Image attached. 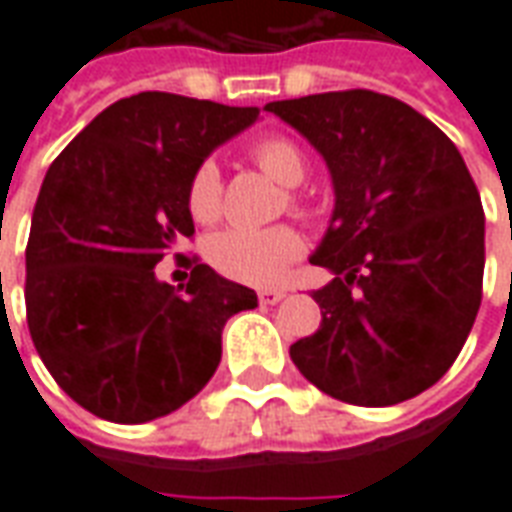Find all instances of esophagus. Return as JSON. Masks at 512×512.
Wrapping results in <instances>:
<instances>
[{
    "label": "esophagus",
    "instance_id": "1",
    "mask_svg": "<svg viewBox=\"0 0 512 512\" xmlns=\"http://www.w3.org/2000/svg\"><path fill=\"white\" fill-rule=\"evenodd\" d=\"M257 299H260V304H279V301L285 299V290L266 288V290H260V293H257Z\"/></svg>",
    "mask_w": 512,
    "mask_h": 512
}]
</instances>
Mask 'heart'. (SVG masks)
I'll list each match as a JSON object with an SVG mask.
<instances>
[{"label": "heart", "mask_w": 512, "mask_h": 512, "mask_svg": "<svg viewBox=\"0 0 512 512\" xmlns=\"http://www.w3.org/2000/svg\"><path fill=\"white\" fill-rule=\"evenodd\" d=\"M252 161L266 172L268 178L277 180L279 186H288V208L299 216H312V202L293 191L307 175V156L290 136L271 134L257 139L252 145ZM222 172L216 161H200L191 172L186 186V208L197 224H213L222 216ZM205 255L219 274L244 285H277L301 255H304V238L290 224H274L263 230H246L230 227L216 233L205 246Z\"/></svg>", "instance_id": "b5f03b06"}]
</instances>
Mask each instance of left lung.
Here are the masks:
<instances>
[{
  "mask_svg": "<svg viewBox=\"0 0 512 512\" xmlns=\"http://www.w3.org/2000/svg\"><path fill=\"white\" fill-rule=\"evenodd\" d=\"M326 158L332 224L312 266L321 326L290 345L301 376L354 406H395L439 381L483 299L485 213L439 126L373 90L266 104Z\"/></svg>",
  "mask_w": 512,
  "mask_h": 512,
  "instance_id": "obj_1",
  "label": "left lung"
}]
</instances>
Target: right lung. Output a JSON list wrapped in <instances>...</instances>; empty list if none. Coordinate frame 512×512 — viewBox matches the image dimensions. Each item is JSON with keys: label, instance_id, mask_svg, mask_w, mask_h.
Returning a JSON list of instances; mask_svg holds the SVG:
<instances>
[{"label": "right lung", "instance_id": "obj_1", "mask_svg": "<svg viewBox=\"0 0 512 512\" xmlns=\"http://www.w3.org/2000/svg\"><path fill=\"white\" fill-rule=\"evenodd\" d=\"M257 115V106L131 95L46 172L27 241L29 334L65 395L95 417L136 425L189 403L219 367L224 323L257 307L255 290L197 257L178 288L153 271L194 235V167Z\"/></svg>", "mask_w": 512, "mask_h": 512}]
</instances>
